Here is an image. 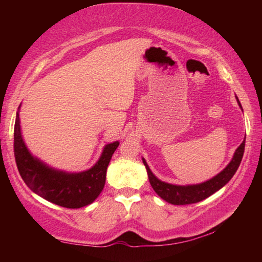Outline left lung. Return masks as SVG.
<instances>
[{
	"instance_id": "8db88e82",
	"label": "left lung",
	"mask_w": 262,
	"mask_h": 262,
	"mask_svg": "<svg viewBox=\"0 0 262 262\" xmlns=\"http://www.w3.org/2000/svg\"><path fill=\"white\" fill-rule=\"evenodd\" d=\"M236 100L238 102V105L241 107V103L238 101L237 97ZM244 146H246V140H244L241 143V145L236 148L232 161L227 164V166L223 171H221L219 174L211 178V179L202 183H198V185L177 186L161 181L153 174V172L148 168L146 161L144 159L143 163L146 168L149 183H151L154 191L157 192L161 198L172 205H189L202 202V200L211 196V194L216 192L217 190H220L221 188H223L226 183L232 179V177L234 176L238 165H240L242 161Z\"/></svg>"
}]
</instances>
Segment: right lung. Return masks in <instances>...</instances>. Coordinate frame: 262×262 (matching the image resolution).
Masks as SVG:
<instances>
[{
	"label": "right lung",
	"instance_id": "right-lung-1",
	"mask_svg": "<svg viewBox=\"0 0 262 262\" xmlns=\"http://www.w3.org/2000/svg\"><path fill=\"white\" fill-rule=\"evenodd\" d=\"M118 145L119 142L107 144L98 162L86 171L70 173L53 169L27 148L21 135L19 113H16L13 147L19 173L33 192L62 207L81 208L98 198L104 187L111 157Z\"/></svg>",
	"mask_w": 262,
	"mask_h": 262
}]
</instances>
